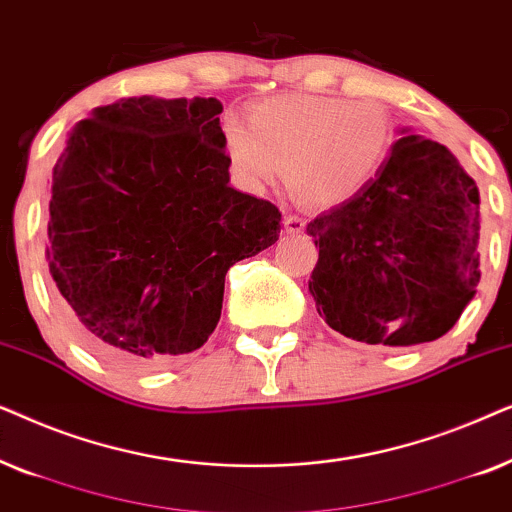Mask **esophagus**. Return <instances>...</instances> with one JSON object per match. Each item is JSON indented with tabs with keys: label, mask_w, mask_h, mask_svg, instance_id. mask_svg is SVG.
<instances>
[{
	"label": "esophagus",
	"mask_w": 512,
	"mask_h": 512,
	"mask_svg": "<svg viewBox=\"0 0 512 512\" xmlns=\"http://www.w3.org/2000/svg\"><path fill=\"white\" fill-rule=\"evenodd\" d=\"M284 228L289 235H300L305 230V219H300L296 214H289L284 219Z\"/></svg>",
	"instance_id": "34e87169"
}]
</instances>
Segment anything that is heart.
I'll list each match as a JSON object with an SVG mask.
<instances>
[{"mask_svg": "<svg viewBox=\"0 0 512 512\" xmlns=\"http://www.w3.org/2000/svg\"><path fill=\"white\" fill-rule=\"evenodd\" d=\"M221 139L244 186L261 191L286 170L307 202L333 207L354 198L380 170L391 123L375 102L282 95L258 102L251 123L233 111L223 116Z\"/></svg>", "mask_w": 512, "mask_h": 512, "instance_id": "heart-1", "label": "heart"}]
</instances>
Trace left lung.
<instances>
[{"instance_id":"1","label":"left lung","mask_w":512,"mask_h":512,"mask_svg":"<svg viewBox=\"0 0 512 512\" xmlns=\"http://www.w3.org/2000/svg\"><path fill=\"white\" fill-rule=\"evenodd\" d=\"M307 235L319 317L366 345L438 340L480 282L478 186L447 146L405 128L375 179Z\"/></svg>"}]
</instances>
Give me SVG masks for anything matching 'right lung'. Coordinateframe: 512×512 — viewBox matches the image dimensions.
Here are the masks:
<instances>
[{"label":"right lung","instance_id":"add662e5","mask_svg":"<svg viewBox=\"0 0 512 512\" xmlns=\"http://www.w3.org/2000/svg\"><path fill=\"white\" fill-rule=\"evenodd\" d=\"M216 97H128L93 109L51 177L46 261L74 333L116 366L195 352L226 272L272 247L282 212L228 184Z\"/></svg>","mask_w":512,"mask_h":512}]
</instances>
